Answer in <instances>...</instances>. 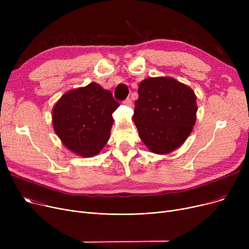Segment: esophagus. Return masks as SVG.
Listing matches in <instances>:
<instances>
[{
	"label": "esophagus",
	"instance_id": "34e87169",
	"mask_svg": "<svg viewBox=\"0 0 249 249\" xmlns=\"http://www.w3.org/2000/svg\"><path fill=\"white\" fill-rule=\"evenodd\" d=\"M123 104L126 105V106H131L132 105V101L130 98H126L124 101H123Z\"/></svg>",
	"mask_w": 249,
	"mask_h": 249
}]
</instances>
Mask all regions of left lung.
Segmentation results:
<instances>
[{
	"mask_svg": "<svg viewBox=\"0 0 249 249\" xmlns=\"http://www.w3.org/2000/svg\"><path fill=\"white\" fill-rule=\"evenodd\" d=\"M196 100L192 89L172 77H149L139 84L132 119L150 151L172 152L184 143L195 125Z\"/></svg>",
	"mask_w": 249,
	"mask_h": 249,
	"instance_id": "obj_1",
	"label": "left lung"
}]
</instances>
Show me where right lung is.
<instances>
[{"label":"right lung","mask_w":249,"mask_h":249,"mask_svg":"<svg viewBox=\"0 0 249 249\" xmlns=\"http://www.w3.org/2000/svg\"><path fill=\"white\" fill-rule=\"evenodd\" d=\"M110 90L91 83L64 94L52 111L54 131L63 144L81 156H94L106 144L119 107Z\"/></svg>","instance_id":"1"}]
</instances>
